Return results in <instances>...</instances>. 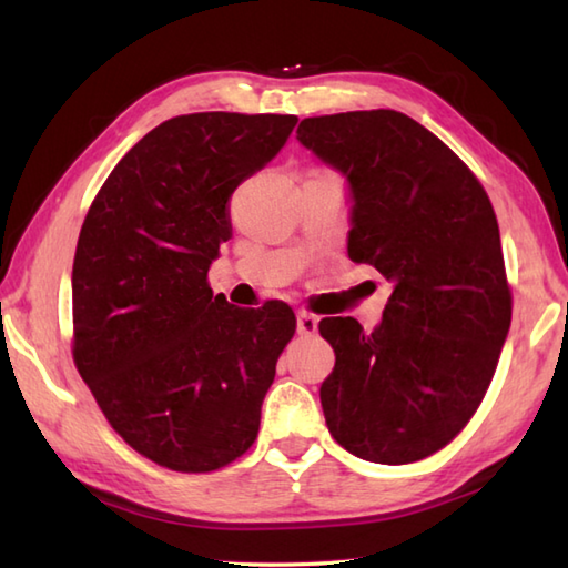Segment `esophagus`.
I'll return each instance as SVG.
<instances>
[{"label": "esophagus", "mask_w": 568, "mask_h": 568, "mask_svg": "<svg viewBox=\"0 0 568 568\" xmlns=\"http://www.w3.org/2000/svg\"><path fill=\"white\" fill-rule=\"evenodd\" d=\"M296 331L298 335H314L318 331V318L314 314H308V311H298Z\"/></svg>", "instance_id": "34e87169"}]
</instances>
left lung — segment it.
I'll return each instance as SVG.
<instances>
[{"mask_svg": "<svg viewBox=\"0 0 568 568\" xmlns=\"http://www.w3.org/2000/svg\"><path fill=\"white\" fill-rule=\"evenodd\" d=\"M296 139L348 181V254L395 284L379 326L323 318L335 351L321 385L331 436L353 456L402 466L470 422L510 331L500 230L473 171L397 110L301 120Z\"/></svg>", "mask_w": 568, "mask_h": 568, "instance_id": "left-lung-1", "label": "left lung"}]
</instances>
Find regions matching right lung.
<instances>
[{
    "mask_svg": "<svg viewBox=\"0 0 568 568\" xmlns=\"http://www.w3.org/2000/svg\"><path fill=\"white\" fill-rule=\"evenodd\" d=\"M296 122L240 112L161 122L112 169L80 227L75 367L112 429L164 468L211 473L257 438L294 311L230 306L207 270L233 235L230 195Z\"/></svg>",
    "mask_w": 568,
    "mask_h": 568,
    "instance_id": "1",
    "label": "right lung"
}]
</instances>
